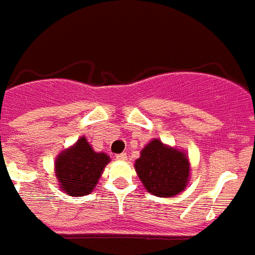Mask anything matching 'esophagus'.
<instances>
[{"instance_id":"1","label":"esophagus","mask_w":255,"mask_h":255,"mask_svg":"<svg viewBox=\"0 0 255 255\" xmlns=\"http://www.w3.org/2000/svg\"><path fill=\"white\" fill-rule=\"evenodd\" d=\"M117 160L126 161V160H127V154H126V153H121V154H117Z\"/></svg>"}]
</instances>
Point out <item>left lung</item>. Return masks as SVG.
<instances>
[{"label": "left lung", "instance_id": "obj_1", "mask_svg": "<svg viewBox=\"0 0 255 255\" xmlns=\"http://www.w3.org/2000/svg\"><path fill=\"white\" fill-rule=\"evenodd\" d=\"M134 169L149 194L167 198L185 190L190 166L186 154L154 138L141 150Z\"/></svg>", "mask_w": 255, "mask_h": 255}]
</instances>
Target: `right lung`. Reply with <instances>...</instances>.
I'll return each instance as SVG.
<instances>
[{
    "label": "right lung",
    "mask_w": 255,
    "mask_h": 255,
    "mask_svg": "<svg viewBox=\"0 0 255 255\" xmlns=\"http://www.w3.org/2000/svg\"><path fill=\"white\" fill-rule=\"evenodd\" d=\"M110 162L105 153H97L81 137L76 145L60 153L56 160V177L61 190L70 196H84L93 191L103 169Z\"/></svg>",
    "instance_id": "add662e5"
}]
</instances>
